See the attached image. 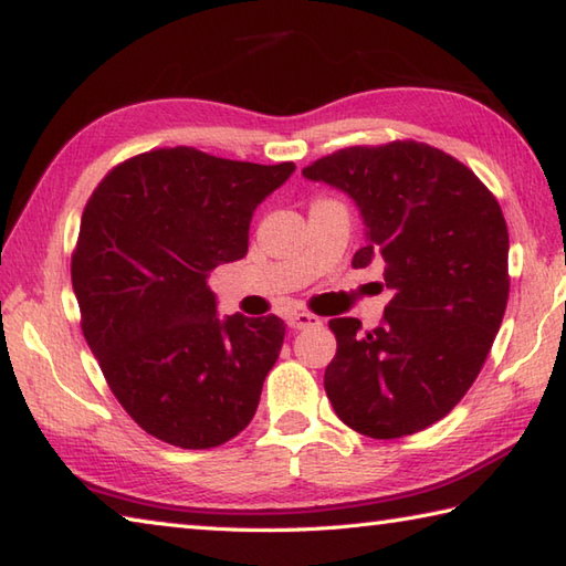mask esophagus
Here are the masks:
<instances>
[{"mask_svg": "<svg viewBox=\"0 0 566 566\" xmlns=\"http://www.w3.org/2000/svg\"><path fill=\"white\" fill-rule=\"evenodd\" d=\"M286 324H290V328H294V331H302L308 326H316L318 316L308 314V312H294V314H290V318H286Z\"/></svg>", "mask_w": 566, "mask_h": 566, "instance_id": "34e87169", "label": "esophagus"}]
</instances>
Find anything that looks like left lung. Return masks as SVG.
Wrapping results in <instances>:
<instances>
[{
  "instance_id": "1",
  "label": "left lung",
  "mask_w": 566,
  "mask_h": 566,
  "mask_svg": "<svg viewBox=\"0 0 566 566\" xmlns=\"http://www.w3.org/2000/svg\"><path fill=\"white\" fill-rule=\"evenodd\" d=\"M360 208L365 248L395 296L380 326L328 321L336 358L324 387L343 424L397 439L447 417L479 378L505 314L507 226L469 166L424 142L346 147L302 171Z\"/></svg>"
}]
</instances>
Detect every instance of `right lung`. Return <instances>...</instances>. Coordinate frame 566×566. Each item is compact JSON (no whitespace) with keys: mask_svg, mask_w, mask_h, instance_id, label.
I'll return each mask as SVG.
<instances>
[{"mask_svg":"<svg viewBox=\"0 0 566 566\" xmlns=\"http://www.w3.org/2000/svg\"><path fill=\"white\" fill-rule=\"evenodd\" d=\"M296 166L154 149L87 201L71 260L87 346L125 412L166 444L213 449L250 424L284 321L216 314L208 274L248 254L254 208Z\"/></svg>","mask_w":566,"mask_h":566,"instance_id":"right-lung-1","label":"right lung"}]
</instances>
